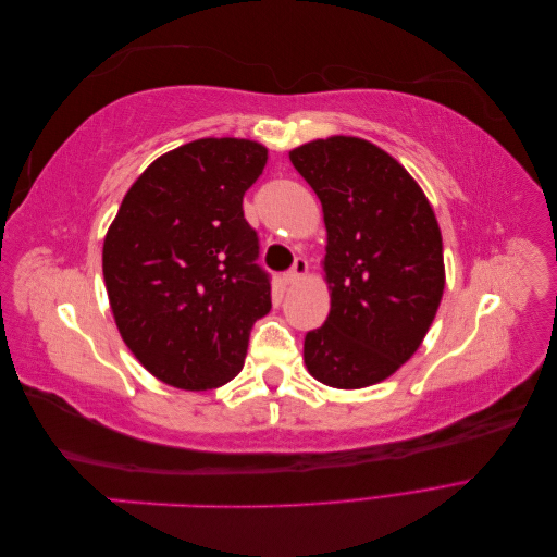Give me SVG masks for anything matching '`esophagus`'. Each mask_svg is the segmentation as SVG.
I'll use <instances>...</instances> for the list:
<instances>
[{
	"label": "esophagus",
	"instance_id": "esophagus-1",
	"mask_svg": "<svg viewBox=\"0 0 557 557\" xmlns=\"http://www.w3.org/2000/svg\"><path fill=\"white\" fill-rule=\"evenodd\" d=\"M309 274V262H307V258H297L295 260V264H293V269L288 274H285V283L288 285H295V283H299L301 278H305Z\"/></svg>",
	"mask_w": 557,
	"mask_h": 557
}]
</instances>
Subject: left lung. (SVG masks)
I'll list each match as a JSON object with an SVG mask.
<instances>
[{"instance_id": "1", "label": "left lung", "mask_w": 557, "mask_h": 557, "mask_svg": "<svg viewBox=\"0 0 557 557\" xmlns=\"http://www.w3.org/2000/svg\"><path fill=\"white\" fill-rule=\"evenodd\" d=\"M290 162L323 205L330 315L305 339L309 374L356 391L393 376L423 344L444 295V244L425 193L379 146L315 139Z\"/></svg>"}]
</instances>
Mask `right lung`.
Returning <instances> with one entry per match:
<instances>
[{
	"label": "right lung",
	"mask_w": 557,
	"mask_h": 557,
	"mask_svg": "<svg viewBox=\"0 0 557 557\" xmlns=\"http://www.w3.org/2000/svg\"><path fill=\"white\" fill-rule=\"evenodd\" d=\"M267 164L250 139H197L132 183L102 269L117 332L150 374L211 391L242 372L250 327L272 309L244 195Z\"/></svg>",
	"instance_id": "add662e5"
}]
</instances>
